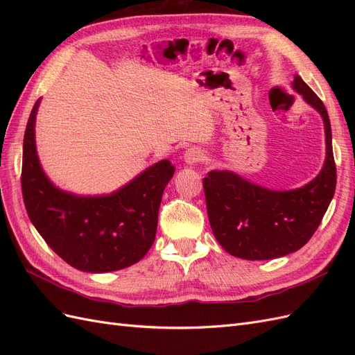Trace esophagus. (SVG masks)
<instances>
[{
	"label": "esophagus",
	"instance_id": "34e87169",
	"mask_svg": "<svg viewBox=\"0 0 355 355\" xmlns=\"http://www.w3.org/2000/svg\"><path fill=\"white\" fill-rule=\"evenodd\" d=\"M202 158H204V154H202L201 149H198V148H189V149H187V153L184 154V161L189 166L200 163Z\"/></svg>",
	"mask_w": 355,
	"mask_h": 355
}]
</instances>
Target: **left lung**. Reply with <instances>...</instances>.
Masks as SVG:
<instances>
[{"label": "left lung", "mask_w": 355, "mask_h": 355, "mask_svg": "<svg viewBox=\"0 0 355 355\" xmlns=\"http://www.w3.org/2000/svg\"><path fill=\"white\" fill-rule=\"evenodd\" d=\"M292 87L323 118L326 159L320 173L288 191L268 189L230 170H211L202 180L214 239L241 259L268 261L299 250L317 231L335 196L336 166L326 106L299 75Z\"/></svg>", "instance_id": "left-lung-1"}]
</instances>
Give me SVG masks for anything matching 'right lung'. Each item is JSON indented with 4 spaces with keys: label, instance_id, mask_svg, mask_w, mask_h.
<instances>
[{
    "label": "right lung",
    "instance_id": "obj_1",
    "mask_svg": "<svg viewBox=\"0 0 355 355\" xmlns=\"http://www.w3.org/2000/svg\"><path fill=\"white\" fill-rule=\"evenodd\" d=\"M31 111L24 137L22 194L28 216L50 249L84 272L118 271L139 262L155 240L158 209L175 166L161 159L108 196L58 188L41 167Z\"/></svg>",
    "mask_w": 355,
    "mask_h": 355
}]
</instances>
